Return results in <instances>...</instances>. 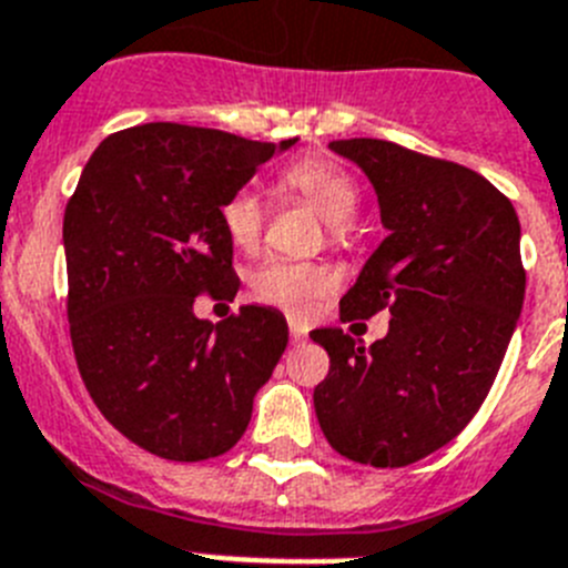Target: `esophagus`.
<instances>
[{"mask_svg":"<svg viewBox=\"0 0 568 568\" xmlns=\"http://www.w3.org/2000/svg\"><path fill=\"white\" fill-rule=\"evenodd\" d=\"M308 339V328L300 322H291V342H305Z\"/></svg>","mask_w":568,"mask_h":568,"instance_id":"1","label":"esophagus"}]
</instances>
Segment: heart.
Wrapping results in <instances>:
<instances>
[{
  "label": "heart",
  "mask_w": 568,
  "mask_h": 568,
  "mask_svg": "<svg viewBox=\"0 0 568 568\" xmlns=\"http://www.w3.org/2000/svg\"><path fill=\"white\" fill-rule=\"evenodd\" d=\"M285 195H294L328 221L331 237H345V223L354 221L359 209V189L345 170L325 158H300L288 163L280 175ZM265 203L254 189H237L221 206V223L232 246L240 252H254L265 232ZM252 291L260 303L274 305L288 316H311L322 296L334 288V274L325 265L268 260L252 274Z\"/></svg>",
  "instance_id": "1"
}]
</instances>
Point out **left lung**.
I'll use <instances>...</instances> for the list:
<instances>
[{"label": "left lung", "mask_w": 568, "mask_h": 568, "mask_svg": "<svg viewBox=\"0 0 568 568\" xmlns=\"http://www.w3.org/2000/svg\"><path fill=\"white\" fill-rule=\"evenodd\" d=\"M328 146L365 172L387 229L339 316L390 308L393 320L371 347L342 328L311 331L331 356L314 410L339 456L407 467L453 442L498 376L526 291L520 223L509 197L462 163L379 138Z\"/></svg>", "instance_id": "obj_1"}]
</instances>
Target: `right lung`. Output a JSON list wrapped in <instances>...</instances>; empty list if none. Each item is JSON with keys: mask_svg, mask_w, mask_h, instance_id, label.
<instances>
[{"mask_svg": "<svg viewBox=\"0 0 568 568\" xmlns=\"http://www.w3.org/2000/svg\"><path fill=\"white\" fill-rule=\"evenodd\" d=\"M294 144L158 121L112 132L81 172L64 212L70 339L95 407L152 456L232 449L288 345L280 311L212 325L195 296L237 294L221 206Z\"/></svg>", "mask_w": 568, "mask_h": 568, "instance_id": "right-lung-1", "label": "right lung"}]
</instances>
